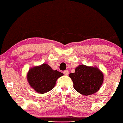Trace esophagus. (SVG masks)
Returning <instances> with one entry per match:
<instances>
[{
  "label": "esophagus",
  "instance_id": "esophagus-1",
  "mask_svg": "<svg viewBox=\"0 0 123 123\" xmlns=\"http://www.w3.org/2000/svg\"><path fill=\"white\" fill-rule=\"evenodd\" d=\"M63 73H64V74L65 75H68L69 74V71L68 70H65V71L63 72Z\"/></svg>",
  "mask_w": 123,
  "mask_h": 123
}]
</instances>
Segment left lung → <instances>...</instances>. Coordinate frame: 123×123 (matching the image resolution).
Wrapping results in <instances>:
<instances>
[{"mask_svg":"<svg viewBox=\"0 0 123 123\" xmlns=\"http://www.w3.org/2000/svg\"><path fill=\"white\" fill-rule=\"evenodd\" d=\"M69 76L73 82V87L77 92L85 96L94 94L100 90L104 82L102 71L96 67L80 65L74 73Z\"/></svg>","mask_w":123,"mask_h":123,"instance_id":"8db88e82","label":"left lung"}]
</instances>
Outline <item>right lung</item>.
I'll use <instances>...</instances> for the list:
<instances>
[{"label":"right lung","mask_w":123,"mask_h":123,"mask_svg":"<svg viewBox=\"0 0 123 123\" xmlns=\"http://www.w3.org/2000/svg\"><path fill=\"white\" fill-rule=\"evenodd\" d=\"M64 74L53 70L48 64L32 67L27 74V80L30 87L40 93H46L56 85V80Z\"/></svg>","instance_id":"right-lung-1"}]
</instances>
